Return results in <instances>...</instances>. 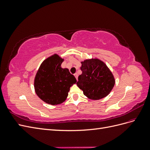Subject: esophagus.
I'll return each instance as SVG.
<instances>
[{"mask_svg": "<svg viewBox=\"0 0 150 150\" xmlns=\"http://www.w3.org/2000/svg\"><path fill=\"white\" fill-rule=\"evenodd\" d=\"M74 75L75 76V78H76V79L78 80V73H75Z\"/></svg>", "mask_w": 150, "mask_h": 150, "instance_id": "obj_1", "label": "esophagus"}]
</instances>
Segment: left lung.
Masks as SVG:
<instances>
[{
	"label": "left lung",
	"instance_id": "left-lung-1",
	"mask_svg": "<svg viewBox=\"0 0 150 150\" xmlns=\"http://www.w3.org/2000/svg\"><path fill=\"white\" fill-rule=\"evenodd\" d=\"M82 74L77 86L89 99L98 100L107 96L115 84V79L106 64L98 59L81 62Z\"/></svg>",
	"mask_w": 150,
	"mask_h": 150
}]
</instances>
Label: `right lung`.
<instances>
[{"instance_id":"1","label":"right lung","mask_w":150,"mask_h":150,"mask_svg":"<svg viewBox=\"0 0 150 150\" xmlns=\"http://www.w3.org/2000/svg\"><path fill=\"white\" fill-rule=\"evenodd\" d=\"M63 61L64 59L56 54L47 57L40 64L34 79L35 93L51 105L64 102L70 88L77 81L69 69L61 67Z\"/></svg>"}]
</instances>
